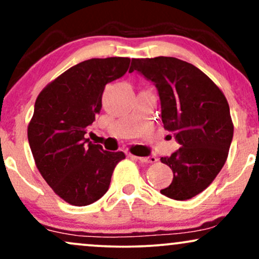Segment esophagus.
<instances>
[{"mask_svg":"<svg viewBox=\"0 0 259 259\" xmlns=\"http://www.w3.org/2000/svg\"><path fill=\"white\" fill-rule=\"evenodd\" d=\"M136 158H138L140 162L141 163H156L157 160H158V158H157V157H154V156H151V157H136Z\"/></svg>","mask_w":259,"mask_h":259,"instance_id":"1","label":"esophagus"}]
</instances>
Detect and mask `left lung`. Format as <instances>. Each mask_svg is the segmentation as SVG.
Here are the masks:
<instances>
[{
  "label": "left lung",
  "instance_id": "1",
  "mask_svg": "<svg viewBox=\"0 0 259 259\" xmlns=\"http://www.w3.org/2000/svg\"><path fill=\"white\" fill-rule=\"evenodd\" d=\"M141 73L158 89L164 129L180 144L162 163L173 170L163 195L177 201L195 197L222 170L234 135L224 94L194 64L174 57L133 58L129 72Z\"/></svg>",
  "mask_w": 259,
  "mask_h": 259
}]
</instances>
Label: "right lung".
I'll return each mask as SVG.
<instances>
[{
    "label": "right lung",
    "instance_id": "obj_1",
    "mask_svg": "<svg viewBox=\"0 0 259 259\" xmlns=\"http://www.w3.org/2000/svg\"><path fill=\"white\" fill-rule=\"evenodd\" d=\"M127 57L91 58L74 65L38 94L28 125L36 168L49 186L73 206H88L108 190L125 154L109 152L85 139L102 108L105 86L126 73Z\"/></svg>",
    "mask_w": 259,
    "mask_h": 259
}]
</instances>
